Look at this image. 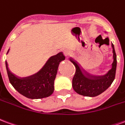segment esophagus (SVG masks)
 I'll list each match as a JSON object with an SVG mask.
<instances>
[{
    "instance_id": "34e87169",
    "label": "esophagus",
    "mask_w": 125,
    "mask_h": 125,
    "mask_svg": "<svg viewBox=\"0 0 125 125\" xmlns=\"http://www.w3.org/2000/svg\"><path fill=\"white\" fill-rule=\"evenodd\" d=\"M64 56H70L71 54V52L69 51H68V50H65V51H64Z\"/></svg>"
}]
</instances>
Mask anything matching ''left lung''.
<instances>
[{"instance_id": "left-lung-1", "label": "left lung", "mask_w": 125, "mask_h": 125, "mask_svg": "<svg viewBox=\"0 0 125 125\" xmlns=\"http://www.w3.org/2000/svg\"><path fill=\"white\" fill-rule=\"evenodd\" d=\"M113 53V62L111 69L103 76H93L86 73L73 59L70 61L75 66L76 72L73 79L74 91L81 95L86 96H96L105 91L111 86L115 78L116 69V55L113 44H111Z\"/></svg>"}]
</instances>
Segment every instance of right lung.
I'll use <instances>...</instances> for the list:
<instances>
[{
  "instance_id": "right-lung-1",
  "label": "right lung",
  "mask_w": 125,
  "mask_h": 125,
  "mask_svg": "<svg viewBox=\"0 0 125 125\" xmlns=\"http://www.w3.org/2000/svg\"><path fill=\"white\" fill-rule=\"evenodd\" d=\"M9 50L7 52H9ZM65 59L62 52L50 57L41 69L32 75L19 77L10 71L6 61V68L10 83L19 93L29 99H39L51 96L54 92V81L59 65Z\"/></svg>"
}]
</instances>
